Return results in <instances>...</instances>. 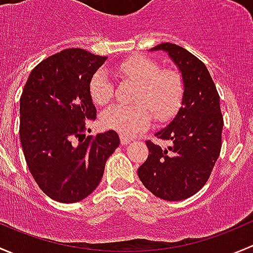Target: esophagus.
I'll return each instance as SVG.
<instances>
[{"instance_id": "1", "label": "esophagus", "mask_w": 253, "mask_h": 253, "mask_svg": "<svg viewBox=\"0 0 253 253\" xmlns=\"http://www.w3.org/2000/svg\"><path fill=\"white\" fill-rule=\"evenodd\" d=\"M121 142H122V145H124V146L129 145L130 142H131V139L126 136V135H121Z\"/></svg>"}]
</instances>
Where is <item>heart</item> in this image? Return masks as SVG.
Instances as JSON below:
<instances>
[{
    "mask_svg": "<svg viewBox=\"0 0 253 253\" xmlns=\"http://www.w3.org/2000/svg\"><path fill=\"white\" fill-rule=\"evenodd\" d=\"M114 69L122 77L137 84L134 101L144 105L108 107L101 116V123L106 129L132 136L152 124L151 110L158 121H168L180 107L184 85L178 73L161 70L155 62L142 56L124 59ZM88 92L96 105L103 106L111 100L113 85L105 69L93 73L88 83Z\"/></svg>",
    "mask_w": 253,
    "mask_h": 253,
    "instance_id": "heart-1",
    "label": "heart"
}]
</instances>
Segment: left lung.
Here are the masks:
<instances>
[{"mask_svg":"<svg viewBox=\"0 0 253 253\" xmlns=\"http://www.w3.org/2000/svg\"><path fill=\"white\" fill-rule=\"evenodd\" d=\"M151 51L168 53L181 73L184 95L173 121L155 134L171 145L161 148L146 141L148 157L137 175L155 196L180 201L204 187L219 157L224 124L219 95L205 64L187 49L165 42Z\"/></svg>","mask_w":253,"mask_h":253,"instance_id":"obj_1","label":"left lung"}]
</instances>
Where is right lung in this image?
Wrapping results in <instances>:
<instances>
[{
    "label": "right lung",
    "instance_id": "right-lung-1",
    "mask_svg": "<svg viewBox=\"0 0 253 253\" xmlns=\"http://www.w3.org/2000/svg\"><path fill=\"white\" fill-rule=\"evenodd\" d=\"M106 59L82 48L63 49L31 70L23 88V152L33 178L54 201L74 204L87 197L119 146L113 130L85 135V122L96 119L88 83Z\"/></svg>",
    "mask_w": 253,
    "mask_h": 253
}]
</instances>
